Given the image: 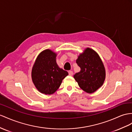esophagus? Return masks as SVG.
<instances>
[{
    "instance_id": "obj_1",
    "label": "esophagus",
    "mask_w": 132,
    "mask_h": 132,
    "mask_svg": "<svg viewBox=\"0 0 132 132\" xmlns=\"http://www.w3.org/2000/svg\"><path fill=\"white\" fill-rule=\"evenodd\" d=\"M69 74L70 76H72V75H73V71H69Z\"/></svg>"
}]
</instances>
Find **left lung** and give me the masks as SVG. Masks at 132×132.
Masks as SVG:
<instances>
[{"label": "left lung", "instance_id": "1", "mask_svg": "<svg viewBox=\"0 0 132 132\" xmlns=\"http://www.w3.org/2000/svg\"><path fill=\"white\" fill-rule=\"evenodd\" d=\"M76 63L80 72L73 75L80 87L87 93H93L102 86L105 78V71L99 56L87 48L78 57Z\"/></svg>", "mask_w": 132, "mask_h": 132}]
</instances>
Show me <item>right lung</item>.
<instances>
[{
    "label": "right lung",
    "mask_w": 132,
    "mask_h": 132,
    "mask_svg": "<svg viewBox=\"0 0 132 132\" xmlns=\"http://www.w3.org/2000/svg\"><path fill=\"white\" fill-rule=\"evenodd\" d=\"M56 54L50 50L43 51L37 57L32 71V81L36 88L45 94H53L62 80L69 75L56 62Z\"/></svg>",
    "instance_id": "right-lung-1"
}]
</instances>
